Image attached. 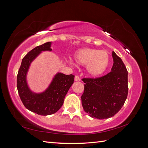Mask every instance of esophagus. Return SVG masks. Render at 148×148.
<instances>
[{
    "mask_svg": "<svg viewBox=\"0 0 148 148\" xmlns=\"http://www.w3.org/2000/svg\"><path fill=\"white\" fill-rule=\"evenodd\" d=\"M80 80V78H79V77H78V76H75V82H78Z\"/></svg>",
    "mask_w": 148,
    "mask_h": 148,
    "instance_id": "esophagus-1",
    "label": "esophagus"
}]
</instances>
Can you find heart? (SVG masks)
Masks as SVG:
<instances>
[{
  "instance_id": "1",
  "label": "heart",
  "mask_w": 148,
  "mask_h": 148,
  "mask_svg": "<svg viewBox=\"0 0 148 148\" xmlns=\"http://www.w3.org/2000/svg\"><path fill=\"white\" fill-rule=\"evenodd\" d=\"M73 60L78 65H86V73L92 78H98L104 75L110 64L109 55L106 51L87 47L76 51Z\"/></svg>"
}]
</instances>
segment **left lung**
Wrapping results in <instances>:
<instances>
[{"mask_svg": "<svg viewBox=\"0 0 148 148\" xmlns=\"http://www.w3.org/2000/svg\"><path fill=\"white\" fill-rule=\"evenodd\" d=\"M114 64L111 71L104 77L84 78L82 96L84 110L91 117L106 119L113 117L121 109L128 95V71L122 60L112 52Z\"/></svg>", "mask_w": 148, "mask_h": 148, "instance_id": "left-lung-1", "label": "left lung"}]
</instances>
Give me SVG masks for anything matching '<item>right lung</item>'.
I'll return each instance as SVG.
<instances>
[{
    "instance_id": "obj_1",
    "label": "right lung",
    "mask_w": 148,
    "mask_h": 148,
    "mask_svg": "<svg viewBox=\"0 0 148 148\" xmlns=\"http://www.w3.org/2000/svg\"><path fill=\"white\" fill-rule=\"evenodd\" d=\"M52 43L46 42L29 51L22 60L17 75L18 92L23 105L29 110L40 115L57 112L63 105L66 93L74 82V75L57 72L44 91L35 92L30 89L27 75L31 64L42 52H51Z\"/></svg>"
}]
</instances>
